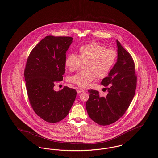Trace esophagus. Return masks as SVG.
I'll return each instance as SVG.
<instances>
[{
    "mask_svg": "<svg viewBox=\"0 0 158 158\" xmlns=\"http://www.w3.org/2000/svg\"><path fill=\"white\" fill-rule=\"evenodd\" d=\"M83 92H84V90L83 89H81V88H80V89H79L77 91V93H83Z\"/></svg>",
    "mask_w": 158,
    "mask_h": 158,
    "instance_id": "1",
    "label": "esophagus"
}]
</instances>
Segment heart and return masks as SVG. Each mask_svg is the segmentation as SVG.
Returning <instances> with one entry per match:
<instances>
[{
  "instance_id": "heart-1",
  "label": "heart",
  "mask_w": 158,
  "mask_h": 158,
  "mask_svg": "<svg viewBox=\"0 0 158 158\" xmlns=\"http://www.w3.org/2000/svg\"><path fill=\"white\" fill-rule=\"evenodd\" d=\"M117 58V52L113 49H106L102 45L93 42L82 45L78 56L71 54L65 58V66L71 72L79 69L82 63L85 70L69 78V81L82 88H87L96 77L103 78L109 73Z\"/></svg>"
}]
</instances>
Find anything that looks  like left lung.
Segmentation results:
<instances>
[{
  "label": "left lung",
  "instance_id": "obj_1",
  "mask_svg": "<svg viewBox=\"0 0 158 158\" xmlns=\"http://www.w3.org/2000/svg\"><path fill=\"white\" fill-rule=\"evenodd\" d=\"M116 63L101 82L107 87L106 97H100L95 90H89L86 108L89 118L101 125H108L120 119L134 96L137 77L131 56L117 40Z\"/></svg>",
  "mask_w": 158,
  "mask_h": 158
}]
</instances>
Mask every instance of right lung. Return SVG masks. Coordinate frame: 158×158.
<instances>
[{"label":"right lung","mask_w":158,"mask_h":158,"mask_svg":"<svg viewBox=\"0 0 158 158\" xmlns=\"http://www.w3.org/2000/svg\"><path fill=\"white\" fill-rule=\"evenodd\" d=\"M72 42L71 37L46 36L27 61L24 78L29 101L35 112L48 122L64 119L76 97V91L67 86L58 91L54 89L56 82L63 81L66 52Z\"/></svg>","instance_id":"right-lung-1"}]
</instances>
